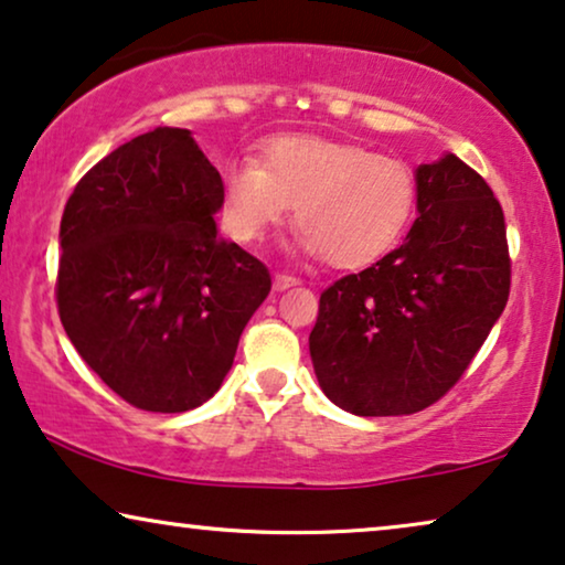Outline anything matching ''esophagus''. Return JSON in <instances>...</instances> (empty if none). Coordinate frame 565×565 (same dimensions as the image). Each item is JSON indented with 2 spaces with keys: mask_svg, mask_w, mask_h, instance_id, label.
Here are the masks:
<instances>
[{
  "mask_svg": "<svg viewBox=\"0 0 565 565\" xmlns=\"http://www.w3.org/2000/svg\"><path fill=\"white\" fill-rule=\"evenodd\" d=\"M300 280L296 275H288V273H275V277H273V288L275 290H288V288H292V285H298Z\"/></svg>",
  "mask_w": 565,
  "mask_h": 565,
  "instance_id": "34e87169",
  "label": "esophagus"
}]
</instances>
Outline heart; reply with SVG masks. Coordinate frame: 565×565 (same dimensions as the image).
I'll list each match as a JSON object with an SVG mask.
<instances>
[{
	"label": "heart",
	"mask_w": 565,
	"mask_h": 565,
	"mask_svg": "<svg viewBox=\"0 0 565 565\" xmlns=\"http://www.w3.org/2000/svg\"><path fill=\"white\" fill-rule=\"evenodd\" d=\"M416 203L412 169L362 146L319 136H282L259 164L223 169V223L238 242H259L296 205L298 244L334 267H360L388 252Z\"/></svg>",
	"instance_id": "1"
}]
</instances>
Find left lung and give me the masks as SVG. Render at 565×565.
Masks as SVG:
<instances>
[{"instance_id":"left-lung-1","label":"left lung","mask_w":565,"mask_h":565,"mask_svg":"<svg viewBox=\"0 0 565 565\" xmlns=\"http://www.w3.org/2000/svg\"><path fill=\"white\" fill-rule=\"evenodd\" d=\"M416 213L398 249L321 292L308 350L321 391L350 414L435 404L507 306L504 211L483 177L455 153L419 164Z\"/></svg>"}]
</instances>
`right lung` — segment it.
I'll use <instances>...</instances> for the list:
<instances>
[{
  "instance_id": "obj_1",
  "label": "right lung",
  "mask_w": 565,
  "mask_h": 565,
  "mask_svg": "<svg viewBox=\"0 0 565 565\" xmlns=\"http://www.w3.org/2000/svg\"><path fill=\"white\" fill-rule=\"evenodd\" d=\"M223 182L190 130L97 161L61 218L58 316L107 388L143 412L205 404L267 298V267L218 236Z\"/></svg>"
}]
</instances>
